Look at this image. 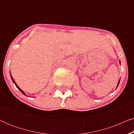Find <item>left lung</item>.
Returning a JSON list of instances; mask_svg holds the SVG:
<instances>
[{
  "label": "left lung",
  "instance_id": "8db88e82",
  "mask_svg": "<svg viewBox=\"0 0 134 134\" xmlns=\"http://www.w3.org/2000/svg\"><path fill=\"white\" fill-rule=\"evenodd\" d=\"M120 80H119V82H118V85H117V87H118V85H119V83H120Z\"/></svg>",
  "mask_w": 134,
  "mask_h": 134
}]
</instances>
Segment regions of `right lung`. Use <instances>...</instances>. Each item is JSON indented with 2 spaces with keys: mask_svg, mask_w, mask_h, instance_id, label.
Returning a JSON list of instances; mask_svg holds the SVG:
<instances>
[{
  "mask_svg": "<svg viewBox=\"0 0 134 134\" xmlns=\"http://www.w3.org/2000/svg\"><path fill=\"white\" fill-rule=\"evenodd\" d=\"M10 75H11V74H10ZM11 77H12V80H13V82H14V84H15L16 87H17V88H18V89H19V90L21 91V92H22V93H23V94H24V95H26V94H25V93H24V91H23V90H21V88H19V87H18V85H17V84H16V82H15V81H14V80H13V77H12V75H11Z\"/></svg>",
  "mask_w": 134,
  "mask_h": 134,
  "instance_id": "add662e5",
  "label": "right lung"
}]
</instances>
